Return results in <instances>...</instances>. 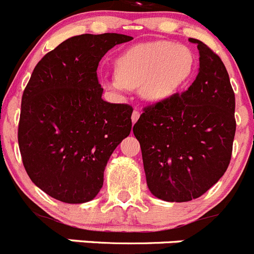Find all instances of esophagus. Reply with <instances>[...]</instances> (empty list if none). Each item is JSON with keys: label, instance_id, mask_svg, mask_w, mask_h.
I'll list each match as a JSON object with an SVG mask.
<instances>
[{"label": "esophagus", "instance_id": "esophagus-1", "mask_svg": "<svg viewBox=\"0 0 254 254\" xmlns=\"http://www.w3.org/2000/svg\"><path fill=\"white\" fill-rule=\"evenodd\" d=\"M138 118H140V111H138V109H134V111L132 112V117H131L132 123L137 122Z\"/></svg>", "mask_w": 254, "mask_h": 254}]
</instances>
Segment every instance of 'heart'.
<instances>
[{"label":"heart","instance_id":"obj_1","mask_svg":"<svg viewBox=\"0 0 254 254\" xmlns=\"http://www.w3.org/2000/svg\"><path fill=\"white\" fill-rule=\"evenodd\" d=\"M196 67L193 52L182 44L165 40L133 46L116 60V75L104 76L105 89L122 93L126 87H138L147 102L172 98L190 78Z\"/></svg>","mask_w":254,"mask_h":254}]
</instances>
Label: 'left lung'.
Listing matches in <instances>:
<instances>
[{
    "label": "left lung",
    "instance_id": "left-lung-1",
    "mask_svg": "<svg viewBox=\"0 0 254 254\" xmlns=\"http://www.w3.org/2000/svg\"><path fill=\"white\" fill-rule=\"evenodd\" d=\"M198 75L181 95L145 108L133 126L146 183L155 197L187 202L228 169L235 134V96L223 61L197 39Z\"/></svg>",
    "mask_w": 254,
    "mask_h": 254
}]
</instances>
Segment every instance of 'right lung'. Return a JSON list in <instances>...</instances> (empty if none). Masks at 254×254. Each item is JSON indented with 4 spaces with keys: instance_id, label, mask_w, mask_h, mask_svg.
I'll return each instance as SVG.
<instances>
[{
    "instance_id": "right-lung-1",
    "label": "right lung",
    "mask_w": 254,
    "mask_h": 254,
    "mask_svg": "<svg viewBox=\"0 0 254 254\" xmlns=\"http://www.w3.org/2000/svg\"><path fill=\"white\" fill-rule=\"evenodd\" d=\"M128 35L68 38L38 62L21 100L19 147L38 188L66 203L95 198L116 147L132 128V107L103 100L96 69Z\"/></svg>"
}]
</instances>
